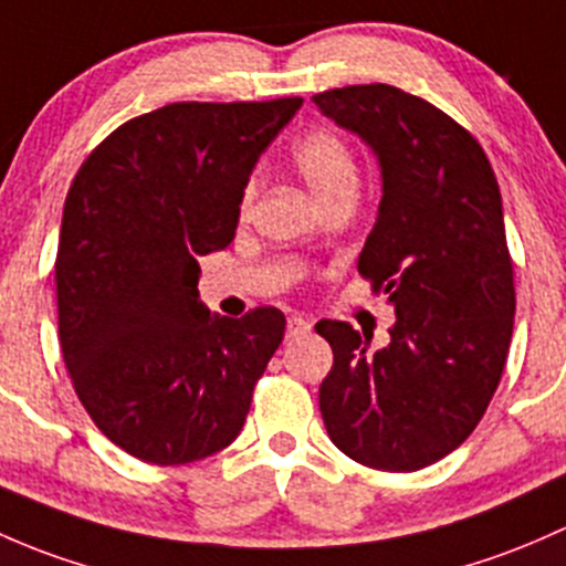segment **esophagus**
<instances>
[{"instance_id":"esophagus-1","label":"esophagus","mask_w":566,"mask_h":566,"mask_svg":"<svg viewBox=\"0 0 566 566\" xmlns=\"http://www.w3.org/2000/svg\"><path fill=\"white\" fill-rule=\"evenodd\" d=\"M307 332H311V322H305L302 316H291L289 324H285V337L289 340H296V337L307 335Z\"/></svg>"}]
</instances>
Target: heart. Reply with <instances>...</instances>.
<instances>
[{"label": "heart", "instance_id": "b5f03b06", "mask_svg": "<svg viewBox=\"0 0 566 566\" xmlns=\"http://www.w3.org/2000/svg\"><path fill=\"white\" fill-rule=\"evenodd\" d=\"M296 171L302 174L311 193L318 203H326L337 196H357L359 188V166L352 147L332 130H311L302 136L291 149ZM255 193V185L250 182L244 190V207Z\"/></svg>", "mask_w": 566, "mask_h": 566}]
</instances>
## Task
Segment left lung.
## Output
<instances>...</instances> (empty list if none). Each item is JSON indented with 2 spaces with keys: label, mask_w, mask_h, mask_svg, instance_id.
I'll use <instances>...</instances> for the list:
<instances>
[{
  "label": "left lung",
  "mask_w": 566,
  "mask_h": 566,
  "mask_svg": "<svg viewBox=\"0 0 566 566\" xmlns=\"http://www.w3.org/2000/svg\"><path fill=\"white\" fill-rule=\"evenodd\" d=\"M313 103L378 163L381 201L357 266L395 311L378 352L352 324H316L335 354L318 389L326 433L370 469H424L469 439L510 352L499 182L455 119L398 86H343Z\"/></svg>",
  "instance_id": "1"
}]
</instances>
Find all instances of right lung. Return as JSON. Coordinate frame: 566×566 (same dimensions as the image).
<instances>
[{
    "label": "right lung",
    "mask_w": 566,
    "mask_h": 566,
    "mask_svg": "<svg viewBox=\"0 0 566 566\" xmlns=\"http://www.w3.org/2000/svg\"><path fill=\"white\" fill-rule=\"evenodd\" d=\"M300 108L171 103L116 127L70 185L62 357L84 409L133 458L193 463L240 436L285 316L209 313L198 259L234 240L250 174Z\"/></svg>",
    "instance_id": "add662e5"
}]
</instances>
